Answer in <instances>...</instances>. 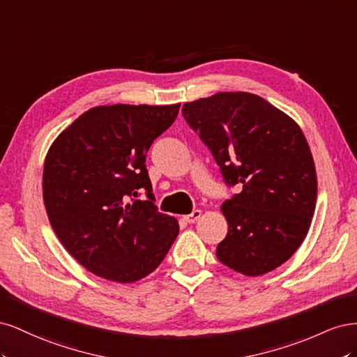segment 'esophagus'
<instances>
[{"label":"esophagus","instance_id":"1","mask_svg":"<svg viewBox=\"0 0 357 357\" xmlns=\"http://www.w3.org/2000/svg\"><path fill=\"white\" fill-rule=\"evenodd\" d=\"M202 215V211L201 210H193L190 214H186L185 215V220L188 222V223H195L199 218Z\"/></svg>","mask_w":357,"mask_h":357}]
</instances>
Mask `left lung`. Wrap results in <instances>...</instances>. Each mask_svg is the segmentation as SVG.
<instances>
[{
	"label": "left lung",
	"mask_w": 357,
	"mask_h": 357,
	"mask_svg": "<svg viewBox=\"0 0 357 357\" xmlns=\"http://www.w3.org/2000/svg\"><path fill=\"white\" fill-rule=\"evenodd\" d=\"M181 113L225 181L243 186L220 207L228 234L219 261L247 277L283 265L305 240L317 198L314 159L299 125L250 92H218Z\"/></svg>",
	"instance_id": "left-lung-1"
}]
</instances>
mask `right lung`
Returning <instances> with one entry per match:
<instances>
[{"label": "right lung", "instance_id": "add662e5", "mask_svg": "<svg viewBox=\"0 0 357 357\" xmlns=\"http://www.w3.org/2000/svg\"><path fill=\"white\" fill-rule=\"evenodd\" d=\"M180 104L98 105L63 129L47 150L43 201L67 252L92 274L134 283L152 274L178 235L159 213L146 169L150 146ZM146 188L149 200H137Z\"/></svg>", "mask_w": 357, "mask_h": 357}]
</instances>
